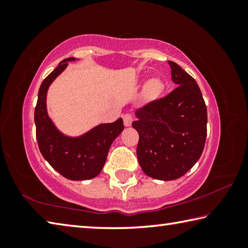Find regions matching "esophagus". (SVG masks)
<instances>
[{
    "label": "esophagus",
    "mask_w": 248,
    "mask_h": 248,
    "mask_svg": "<svg viewBox=\"0 0 248 248\" xmlns=\"http://www.w3.org/2000/svg\"><path fill=\"white\" fill-rule=\"evenodd\" d=\"M123 119H124V124L125 127H129V125H131L132 124V120H133V117L131 114H129V112H127V114H124L123 116Z\"/></svg>",
    "instance_id": "esophagus-1"
}]
</instances>
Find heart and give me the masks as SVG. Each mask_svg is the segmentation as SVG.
Returning <instances> with one entry per match:
<instances>
[{"mask_svg": "<svg viewBox=\"0 0 248 248\" xmlns=\"http://www.w3.org/2000/svg\"><path fill=\"white\" fill-rule=\"evenodd\" d=\"M151 90H153V91H156V90H158V84H156V83H153L152 85H151Z\"/></svg>", "mask_w": 248, "mask_h": 248, "instance_id": "b5f03b06", "label": "heart"}]
</instances>
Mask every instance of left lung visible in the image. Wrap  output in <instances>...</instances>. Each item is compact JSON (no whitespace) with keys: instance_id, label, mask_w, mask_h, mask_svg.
Masks as SVG:
<instances>
[{"instance_id":"8db88e82","label":"left lung","mask_w":248,"mask_h":248,"mask_svg":"<svg viewBox=\"0 0 248 248\" xmlns=\"http://www.w3.org/2000/svg\"><path fill=\"white\" fill-rule=\"evenodd\" d=\"M177 85L170 94L137 109L132 127L139 133L137 156L150 177H182L200 158L207 137V106L198 84L169 61Z\"/></svg>"}]
</instances>
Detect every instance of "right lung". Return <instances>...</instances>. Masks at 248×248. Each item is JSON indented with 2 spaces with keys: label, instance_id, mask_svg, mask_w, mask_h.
I'll return each mask as SVG.
<instances>
[{
  "label": "right lung",
  "instance_id": "obj_1",
  "mask_svg": "<svg viewBox=\"0 0 248 248\" xmlns=\"http://www.w3.org/2000/svg\"><path fill=\"white\" fill-rule=\"evenodd\" d=\"M72 60L75 59H64L41 83L35 108L36 137L41 154L58 173L71 180H85L100 173L109 148L124 130V123L119 118L112 124H102L78 138L58 131L48 117L46 96L50 84Z\"/></svg>",
  "mask_w": 248,
  "mask_h": 248
}]
</instances>
